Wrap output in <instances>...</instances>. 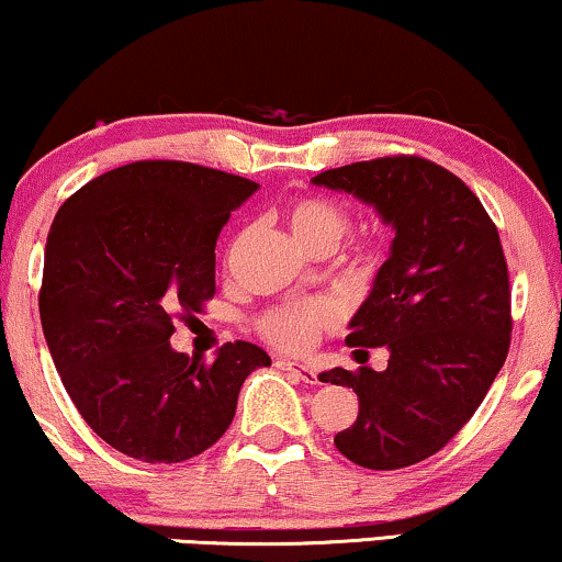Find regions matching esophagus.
Returning <instances> with one entry per match:
<instances>
[{
  "instance_id": "1",
  "label": "esophagus",
  "mask_w": 562,
  "mask_h": 562,
  "mask_svg": "<svg viewBox=\"0 0 562 562\" xmlns=\"http://www.w3.org/2000/svg\"><path fill=\"white\" fill-rule=\"evenodd\" d=\"M277 368H282V371L293 373L295 379H301L303 383H311V386H314V383H318L316 371L311 366H305V363H295V360H290V358H277Z\"/></svg>"
}]
</instances>
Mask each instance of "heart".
<instances>
[{"label":"heart","instance_id":"1","mask_svg":"<svg viewBox=\"0 0 562 562\" xmlns=\"http://www.w3.org/2000/svg\"><path fill=\"white\" fill-rule=\"evenodd\" d=\"M288 228L293 238L305 251H318V248H334L345 238L350 228V217L337 202L324 196H303L288 204L285 210ZM337 322V311L331 303L308 301V303H288L280 308L269 311L261 318V334L269 342L290 352H303L316 342L318 331Z\"/></svg>","mask_w":562,"mask_h":562}]
</instances>
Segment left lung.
<instances>
[{"instance_id": "left-lung-1", "label": "left lung", "mask_w": 562, "mask_h": 562, "mask_svg": "<svg viewBox=\"0 0 562 562\" xmlns=\"http://www.w3.org/2000/svg\"><path fill=\"white\" fill-rule=\"evenodd\" d=\"M311 181L360 199L394 231L345 339L386 347V371L318 375L360 404L334 446L366 470L417 464L464 428L506 363L510 290L498 228L464 181L423 158L352 162Z\"/></svg>"}]
</instances>
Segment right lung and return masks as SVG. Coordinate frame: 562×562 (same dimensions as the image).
Listing matches in <instances>:
<instances>
[{
    "mask_svg": "<svg viewBox=\"0 0 562 562\" xmlns=\"http://www.w3.org/2000/svg\"><path fill=\"white\" fill-rule=\"evenodd\" d=\"M259 183L179 160L113 168L56 212L38 308L56 371L82 420L147 464L207 451L246 375L272 366L251 342L212 363L170 347L176 314L215 295V246Z\"/></svg>",
    "mask_w": 562,
    "mask_h": 562,
    "instance_id": "1",
    "label": "right lung"
}]
</instances>
